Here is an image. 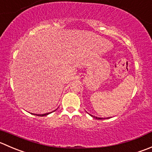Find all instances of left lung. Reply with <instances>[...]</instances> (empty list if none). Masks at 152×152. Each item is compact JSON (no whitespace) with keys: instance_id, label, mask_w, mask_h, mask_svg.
Returning <instances> with one entry per match:
<instances>
[{"instance_id":"obj_1","label":"left lung","mask_w":152,"mask_h":152,"mask_svg":"<svg viewBox=\"0 0 152 152\" xmlns=\"http://www.w3.org/2000/svg\"><path fill=\"white\" fill-rule=\"evenodd\" d=\"M90 115H91V117H94V118H95V119H97V120H102V119H103V118H100V117H95V116H93V115H91V114H90ZM104 119H107V118H104Z\"/></svg>"}]
</instances>
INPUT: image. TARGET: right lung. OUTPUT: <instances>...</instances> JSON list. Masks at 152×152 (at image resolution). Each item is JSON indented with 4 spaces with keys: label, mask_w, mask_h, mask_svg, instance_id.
<instances>
[{
    "label": "right lung",
    "mask_w": 152,
    "mask_h": 152,
    "mask_svg": "<svg viewBox=\"0 0 152 152\" xmlns=\"http://www.w3.org/2000/svg\"><path fill=\"white\" fill-rule=\"evenodd\" d=\"M50 113H52V112H50V113H44V114H34V113H32V114H34V115H36V116H40V117H44V116H47L48 115V114H50Z\"/></svg>",
    "instance_id": "right-lung-1"
}]
</instances>
